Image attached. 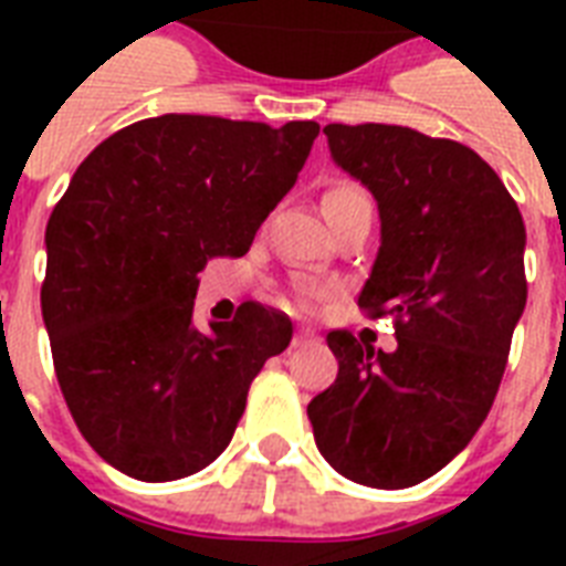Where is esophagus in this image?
<instances>
[{
	"label": "esophagus",
	"mask_w": 566,
	"mask_h": 566,
	"mask_svg": "<svg viewBox=\"0 0 566 566\" xmlns=\"http://www.w3.org/2000/svg\"><path fill=\"white\" fill-rule=\"evenodd\" d=\"M314 344V335H311V332H305V328H300V332H296V335H293V349H302V346H311Z\"/></svg>",
	"instance_id": "1"
}]
</instances>
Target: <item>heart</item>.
Returning <instances> with one entry per match:
<instances>
[{
    "instance_id": "heart-1",
    "label": "heart",
    "mask_w": 566,
    "mask_h": 566,
    "mask_svg": "<svg viewBox=\"0 0 566 566\" xmlns=\"http://www.w3.org/2000/svg\"><path fill=\"white\" fill-rule=\"evenodd\" d=\"M323 211H326L328 222L340 220L346 213H373V196L370 190L361 188L358 181H337L323 196ZM314 296V287H300L296 300L305 305V302Z\"/></svg>"
}]
</instances>
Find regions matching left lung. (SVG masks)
<instances>
[{
    "mask_svg": "<svg viewBox=\"0 0 566 566\" xmlns=\"http://www.w3.org/2000/svg\"><path fill=\"white\" fill-rule=\"evenodd\" d=\"M323 132L376 196L381 247L358 308L394 317L396 349L328 332L337 378L308 420L337 473L399 491L443 470L491 411L526 308V226L470 146L385 123Z\"/></svg>",
    "mask_w": 566,
    "mask_h": 566,
    "instance_id": "1",
    "label": "left lung"
}]
</instances>
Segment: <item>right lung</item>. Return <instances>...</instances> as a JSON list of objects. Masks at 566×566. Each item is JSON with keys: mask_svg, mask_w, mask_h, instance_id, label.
I'll return each mask as SVG.
<instances>
[{"mask_svg": "<svg viewBox=\"0 0 566 566\" xmlns=\"http://www.w3.org/2000/svg\"><path fill=\"white\" fill-rule=\"evenodd\" d=\"M317 135L314 119L164 114L75 170L49 217L40 305L66 408L119 473L172 482L211 464L252 378L291 344V319L258 302L202 332L196 275L247 255Z\"/></svg>", "mask_w": 566, "mask_h": 566, "instance_id": "obj_1", "label": "right lung"}]
</instances>
